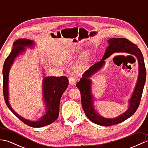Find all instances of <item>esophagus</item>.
I'll list each match as a JSON object with an SVG mask.
<instances>
[{
	"instance_id": "34e87169",
	"label": "esophagus",
	"mask_w": 148,
	"mask_h": 148,
	"mask_svg": "<svg viewBox=\"0 0 148 148\" xmlns=\"http://www.w3.org/2000/svg\"><path fill=\"white\" fill-rule=\"evenodd\" d=\"M69 82L70 83L71 85H74L76 83V80L74 77H69Z\"/></svg>"
}]
</instances>
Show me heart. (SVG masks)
Instances as JSON below:
<instances>
[{"instance_id": "heart-1", "label": "heart", "mask_w": 148, "mask_h": 148, "mask_svg": "<svg viewBox=\"0 0 148 148\" xmlns=\"http://www.w3.org/2000/svg\"><path fill=\"white\" fill-rule=\"evenodd\" d=\"M88 62V56L87 55H84L83 56H81L80 59L78 60L77 64L75 66V69H76L77 71H82L85 68L86 65Z\"/></svg>"}]
</instances>
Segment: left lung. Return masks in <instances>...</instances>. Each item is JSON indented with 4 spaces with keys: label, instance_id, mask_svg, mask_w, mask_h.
I'll return each mask as SVG.
<instances>
[{
    "label": "left lung",
    "instance_id": "1",
    "mask_svg": "<svg viewBox=\"0 0 148 148\" xmlns=\"http://www.w3.org/2000/svg\"><path fill=\"white\" fill-rule=\"evenodd\" d=\"M109 44L103 58L99 62L91 66L83 74L80 81L76 84L81 92V103L83 111L90 120L101 126H111L121 123L132 116L140 104L141 97L146 82V70L144 58L140 49L136 45L125 38H111L108 40ZM115 52H127L136 56L139 64V76L134 92L130 101V107L123 114L114 119H106L99 115L94 108L93 97L91 94V81L89 77L101 68L105 63L104 60Z\"/></svg>",
    "mask_w": 148,
    "mask_h": 148
}]
</instances>
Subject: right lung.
Masks as SVG:
<instances>
[{
	"instance_id": "obj_1",
	"label": "right lung",
	"mask_w": 148,
	"mask_h": 148,
	"mask_svg": "<svg viewBox=\"0 0 148 148\" xmlns=\"http://www.w3.org/2000/svg\"><path fill=\"white\" fill-rule=\"evenodd\" d=\"M34 45V42L33 40L27 39H18L14 42L13 48L10 54L6 58L3 66V93L6 105L18 118L31 127L40 128L52 123L58 118L60 99L63 93L69 85V79L65 76H49L44 78L42 81V93L46 111V114L39 120L30 121L18 115L12 109L9 103V72L14 59L25 51L26 47L32 48Z\"/></svg>"
}]
</instances>
